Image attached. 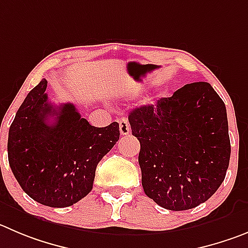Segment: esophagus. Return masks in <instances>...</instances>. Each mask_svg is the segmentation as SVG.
I'll return each instance as SVG.
<instances>
[{"label":"esophagus","mask_w":248,"mask_h":248,"mask_svg":"<svg viewBox=\"0 0 248 248\" xmlns=\"http://www.w3.org/2000/svg\"><path fill=\"white\" fill-rule=\"evenodd\" d=\"M119 126H120V133L122 136H127L131 132V127H129L128 120L126 117H122L119 120Z\"/></svg>","instance_id":"34e87169"}]
</instances>
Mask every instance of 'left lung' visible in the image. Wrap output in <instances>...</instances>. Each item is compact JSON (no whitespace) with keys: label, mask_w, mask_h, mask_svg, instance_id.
<instances>
[{"label":"left lung","mask_w":248,"mask_h":248,"mask_svg":"<svg viewBox=\"0 0 248 248\" xmlns=\"http://www.w3.org/2000/svg\"><path fill=\"white\" fill-rule=\"evenodd\" d=\"M144 193L169 210H187L220 187L230 161L226 108L207 82L186 84L128 116Z\"/></svg>","instance_id":"1"}]
</instances>
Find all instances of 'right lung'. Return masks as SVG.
<instances>
[{"label":"right lung","mask_w":248,"mask_h":248,"mask_svg":"<svg viewBox=\"0 0 248 248\" xmlns=\"http://www.w3.org/2000/svg\"><path fill=\"white\" fill-rule=\"evenodd\" d=\"M46 87L43 79L18 108L8 132V161L30 198L64 208L92 191L96 166L119 140L120 127H94L73 104L52 105Z\"/></svg>","instance_id":"obj_1"}]
</instances>
